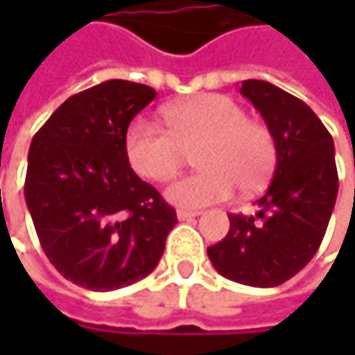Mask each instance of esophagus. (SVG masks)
I'll list each match as a JSON object with an SVG mask.
<instances>
[{
    "mask_svg": "<svg viewBox=\"0 0 355 355\" xmlns=\"http://www.w3.org/2000/svg\"><path fill=\"white\" fill-rule=\"evenodd\" d=\"M199 211H189V209H178L177 218L178 220H191V218H197Z\"/></svg>",
    "mask_w": 355,
    "mask_h": 355,
    "instance_id": "1",
    "label": "esophagus"
}]
</instances>
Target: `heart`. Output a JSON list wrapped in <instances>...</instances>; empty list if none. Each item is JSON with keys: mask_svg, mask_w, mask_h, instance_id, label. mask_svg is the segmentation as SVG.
<instances>
[{"mask_svg": "<svg viewBox=\"0 0 355 355\" xmlns=\"http://www.w3.org/2000/svg\"><path fill=\"white\" fill-rule=\"evenodd\" d=\"M166 131L135 119L123 139L131 171L148 180L177 175L187 150H195V175L166 189V199L178 207H205L228 199L236 184L254 191L275 168L277 148L271 131L245 119V108L224 94H199L162 108Z\"/></svg>", "mask_w": 355, "mask_h": 355, "instance_id": "b5f03b06", "label": "heart"}]
</instances>
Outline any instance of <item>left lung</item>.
<instances>
[{
    "mask_svg": "<svg viewBox=\"0 0 355 355\" xmlns=\"http://www.w3.org/2000/svg\"><path fill=\"white\" fill-rule=\"evenodd\" d=\"M241 94L265 119L277 164L254 201L259 211L230 214L226 239L207 248V257L232 282L273 288L294 277L322 243L339 189L335 146L313 108L286 90L245 80Z\"/></svg>",
    "mask_w": 355,
    "mask_h": 355,
    "instance_id": "8db88e82",
    "label": "left lung"
}]
</instances>
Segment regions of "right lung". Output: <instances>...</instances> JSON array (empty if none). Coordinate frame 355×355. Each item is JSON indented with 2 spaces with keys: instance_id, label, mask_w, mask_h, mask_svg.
Listing matches in <instances>:
<instances>
[{
  "instance_id": "add662e5",
  "label": "right lung",
  "mask_w": 355,
  "mask_h": 355,
  "mask_svg": "<svg viewBox=\"0 0 355 355\" xmlns=\"http://www.w3.org/2000/svg\"><path fill=\"white\" fill-rule=\"evenodd\" d=\"M156 90L108 80L67 98L38 129L24 197L40 247L76 286L110 292L150 275L177 211L127 164L123 139Z\"/></svg>"
}]
</instances>
